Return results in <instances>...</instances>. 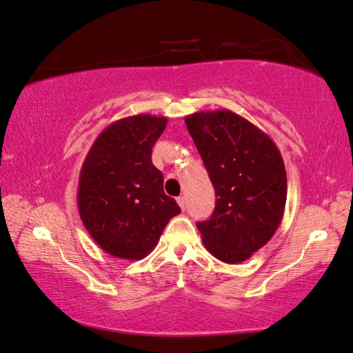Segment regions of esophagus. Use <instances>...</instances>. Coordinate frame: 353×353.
<instances>
[{"label":"esophagus","mask_w":353,"mask_h":353,"mask_svg":"<svg viewBox=\"0 0 353 353\" xmlns=\"http://www.w3.org/2000/svg\"><path fill=\"white\" fill-rule=\"evenodd\" d=\"M176 202H178V205H180L181 210L186 208V197H183V195H180V197L176 199Z\"/></svg>","instance_id":"obj_1"}]
</instances>
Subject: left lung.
<instances>
[{
    "label": "left lung",
    "mask_w": 353,
    "mask_h": 353,
    "mask_svg": "<svg viewBox=\"0 0 353 353\" xmlns=\"http://www.w3.org/2000/svg\"><path fill=\"white\" fill-rule=\"evenodd\" d=\"M184 121L216 191L213 214L197 222L203 245L221 262H245L283 221V156L262 129L232 110L195 112Z\"/></svg>",
    "instance_id": "8db88e82"
}]
</instances>
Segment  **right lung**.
Instances as JSON below:
<instances>
[{
	"label": "right lung",
	"mask_w": 353,
	"mask_h": 353,
	"mask_svg": "<svg viewBox=\"0 0 353 353\" xmlns=\"http://www.w3.org/2000/svg\"><path fill=\"white\" fill-rule=\"evenodd\" d=\"M165 126V117L121 118L97 135L83 161L77 189L80 219L113 257H146L167 222L181 213L151 162V150Z\"/></svg>",
	"instance_id": "obj_1"
}]
</instances>
